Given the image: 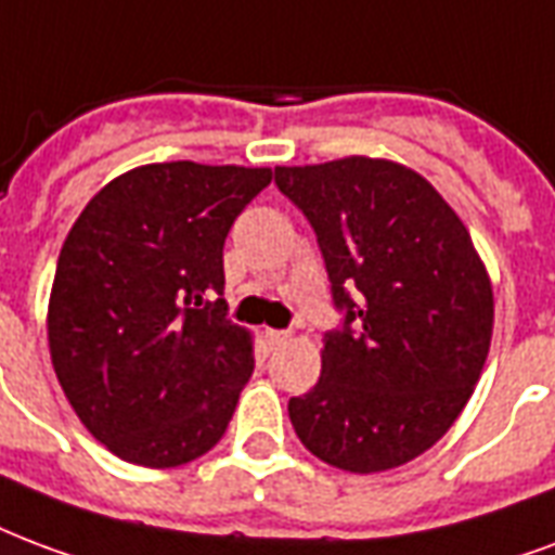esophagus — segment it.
<instances>
[{"label": "esophagus", "mask_w": 555, "mask_h": 555, "mask_svg": "<svg viewBox=\"0 0 555 555\" xmlns=\"http://www.w3.org/2000/svg\"><path fill=\"white\" fill-rule=\"evenodd\" d=\"M288 338H291V332H285V330H264V340H267V347H270V350L282 347V344H285Z\"/></svg>", "instance_id": "obj_1"}]
</instances>
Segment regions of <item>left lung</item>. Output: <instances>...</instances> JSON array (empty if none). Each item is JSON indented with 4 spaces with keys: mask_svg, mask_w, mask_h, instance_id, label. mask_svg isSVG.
<instances>
[{
    "mask_svg": "<svg viewBox=\"0 0 555 555\" xmlns=\"http://www.w3.org/2000/svg\"><path fill=\"white\" fill-rule=\"evenodd\" d=\"M309 217L344 326L326 332L318 385L291 397L306 450L350 474L412 462L474 393L494 294L465 223L424 176L385 158L276 167Z\"/></svg>",
    "mask_w": 555,
    "mask_h": 555,
    "instance_id": "left-lung-1",
    "label": "left lung"
}]
</instances>
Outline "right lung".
I'll return each mask as SVG.
<instances>
[{"label": "right lung", "instance_id": "add662e5", "mask_svg": "<svg viewBox=\"0 0 555 555\" xmlns=\"http://www.w3.org/2000/svg\"><path fill=\"white\" fill-rule=\"evenodd\" d=\"M273 173L167 162L93 196L61 246L49 352L88 433L122 462L176 467L223 438L253 376L225 318L223 244Z\"/></svg>", "mask_w": 555, "mask_h": 555}]
</instances>
